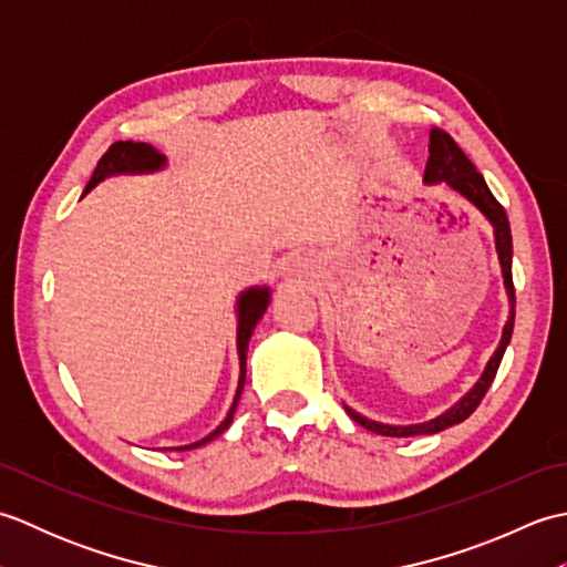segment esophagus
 <instances>
[{
	"mask_svg": "<svg viewBox=\"0 0 567 567\" xmlns=\"http://www.w3.org/2000/svg\"><path fill=\"white\" fill-rule=\"evenodd\" d=\"M285 272H295V265H292V268H290V265H287V268H282Z\"/></svg>",
	"mask_w": 567,
	"mask_h": 567,
	"instance_id": "1",
	"label": "esophagus"
}]
</instances>
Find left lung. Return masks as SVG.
Returning a JSON list of instances; mask_svg holds the SVG:
<instances>
[{"label":"left lung","mask_w":567,"mask_h":567,"mask_svg":"<svg viewBox=\"0 0 567 567\" xmlns=\"http://www.w3.org/2000/svg\"><path fill=\"white\" fill-rule=\"evenodd\" d=\"M429 138H431V146H429V163H426V173H424L426 183L429 185L445 183L453 192H457V195H463L467 202H473L475 207L487 216L489 224L495 226L497 252H499V262H502L504 285H507V295H509V302H512V317L507 321V327H504L502 343L495 351V355L489 358L483 378H480L475 388L470 390L455 406H451L445 414L426 421V424L388 426V424H378V421H370L365 416H360V414L353 412V409L346 406V412L351 414L353 421H358L360 426L372 431V433H380V436H421V433H439L443 429H449L453 424H461V421H465L470 414L475 412L477 404L483 402V396L487 394L489 384H492V380H495L497 370H499L502 355L509 346L512 331H514L516 297H514V280H512V228H509L507 212H504L502 204L495 199V195H492L487 183H485V177L475 171V165L467 161V155L461 151V146H457L451 134H445L443 128H431Z\"/></svg>","instance_id":"8db88e82"}]
</instances>
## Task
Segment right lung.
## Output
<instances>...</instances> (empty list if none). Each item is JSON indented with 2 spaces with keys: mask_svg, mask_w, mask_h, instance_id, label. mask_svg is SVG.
Listing matches in <instances>:
<instances>
[{
  "mask_svg": "<svg viewBox=\"0 0 567 567\" xmlns=\"http://www.w3.org/2000/svg\"><path fill=\"white\" fill-rule=\"evenodd\" d=\"M165 158L163 155L155 151L151 143H138V141H116L110 146V151H106L97 167H94L92 173V179L87 189H84V195L100 183V179H104L106 175H116V173H146V171H158V167H163ZM265 309H268V290H252L244 292L238 299V358H240V378H238V392H236V400L231 404V409H228L226 419L219 424V429L212 431L207 439H202L197 443L192 445H185V449H197V445H204L207 441L216 439L219 433H224L228 429V424H231L234 419V412H236V404L240 400V392H244V382H246V351H248V341L252 331H256V323L260 321V317L265 315ZM179 449V451H185Z\"/></svg>",
  "mask_w": 567,
  "mask_h": 567,
  "instance_id": "right-lung-1",
  "label": "right lung"
}]
</instances>
